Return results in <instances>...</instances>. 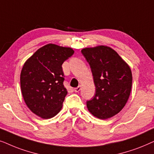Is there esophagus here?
Returning <instances> with one entry per match:
<instances>
[{"label": "esophagus", "mask_w": 154, "mask_h": 154, "mask_svg": "<svg viewBox=\"0 0 154 154\" xmlns=\"http://www.w3.org/2000/svg\"><path fill=\"white\" fill-rule=\"evenodd\" d=\"M80 89H81V87L80 86H79V87L75 88V89H74V91H75V92H79V91H80Z\"/></svg>", "instance_id": "34e87169"}]
</instances>
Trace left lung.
Segmentation results:
<instances>
[{
  "label": "left lung",
  "mask_w": 154,
  "mask_h": 154,
  "mask_svg": "<svg viewBox=\"0 0 154 154\" xmlns=\"http://www.w3.org/2000/svg\"><path fill=\"white\" fill-rule=\"evenodd\" d=\"M82 53L91 67L96 87L94 97L87 101L88 110L101 120L116 116L130 97L132 84L130 66L108 46L85 48Z\"/></svg>",
  "instance_id": "left-lung-1"
}]
</instances>
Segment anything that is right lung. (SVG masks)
Masks as SVG:
<instances>
[{
  "label": "right lung",
  "instance_id": "add662e5",
  "mask_svg": "<svg viewBox=\"0 0 154 154\" xmlns=\"http://www.w3.org/2000/svg\"><path fill=\"white\" fill-rule=\"evenodd\" d=\"M73 53L72 48L49 44L38 49L24 64L20 74L22 96L36 116L48 119L60 111L67 94L62 65Z\"/></svg>",
  "mask_w": 154,
  "mask_h": 154
}]
</instances>
